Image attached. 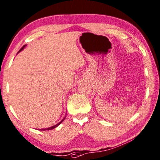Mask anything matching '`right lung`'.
<instances>
[{
	"mask_svg": "<svg viewBox=\"0 0 160 160\" xmlns=\"http://www.w3.org/2000/svg\"><path fill=\"white\" fill-rule=\"evenodd\" d=\"M25 46H26V45H24V46L23 47H22V48L21 49H20V50H19V52H20V51H21L22 50H23V48H24V47H25ZM64 119H65V118H64V119H63V120H62V121H61V122H58V124H57V125H53V126H52V127H50V128H45V129H40V130H52V129H53V128H57L58 125H59L61 124V123H62V122H63V121H64Z\"/></svg>",
	"mask_w": 160,
	"mask_h": 160,
	"instance_id": "right-lung-1",
	"label": "right lung"
}]
</instances>
